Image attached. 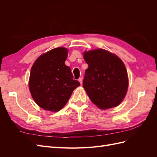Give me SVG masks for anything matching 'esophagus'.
<instances>
[{"instance_id":"obj_1","label":"esophagus","mask_w":157,"mask_h":157,"mask_svg":"<svg viewBox=\"0 0 157 157\" xmlns=\"http://www.w3.org/2000/svg\"><path fill=\"white\" fill-rule=\"evenodd\" d=\"M78 82H80V84L82 85V78H80L78 79Z\"/></svg>"}]
</instances>
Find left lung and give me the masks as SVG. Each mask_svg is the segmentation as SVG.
Instances as JSON below:
<instances>
[{"instance_id": "1", "label": "left lung", "mask_w": 157, "mask_h": 157, "mask_svg": "<svg viewBox=\"0 0 157 157\" xmlns=\"http://www.w3.org/2000/svg\"><path fill=\"white\" fill-rule=\"evenodd\" d=\"M83 58L88 65L83 87L90 100L103 110L120 105L128 88V73L121 59L101 48L85 51Z\"/></svg>"}]
</instances>
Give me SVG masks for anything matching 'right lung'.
<instances>
[{
  "label": "right lung",
  "instance_id": "obj_1",
  "mask_svg": "<svg viewBox=\"0 0 157 157\" xmlns=\"http://www.w3.org/2000/svg\"><path fill=\"white\" fill-rule=\"evenodd\" d=\"M68 52L64 47L54 48L40 55L32 66L29 91L35 102L44 110H61L80 85L65 64Z\"/></svg>",
  "mask_w": 157,
  "mask_h": 157
}]
</instances>
